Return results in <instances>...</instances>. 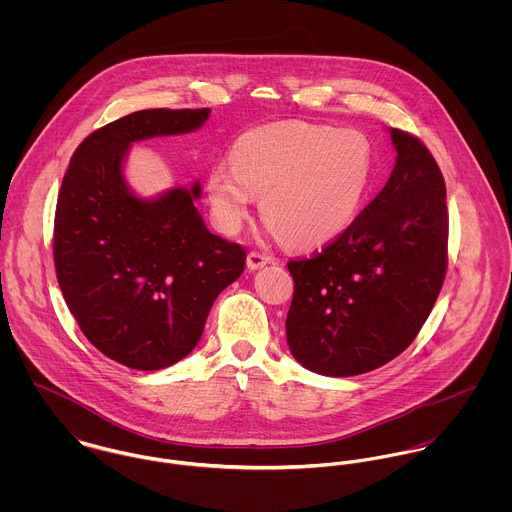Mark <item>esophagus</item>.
<instances>
[{
	"mask_svg": "<svg viewBox=\"0 0 512 512\" xmlns=\"http://www.w3.org/2000/svg\"><path fill=\"white\" fill-rule=\"evenodd\" d=\"M268 262H270V256L264 254V252H258V250H252V252L248 254V258H246V264H248L250 270H258V268L266 266Z\"/></svg>",
	"mask_w": 512,
	"mask_h": 512,
	"instance_id": "1",
	"label": "esophagus"
}]
</instances>
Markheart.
<instances>
[{
  "mask_svg": "<svg viewBox=\"0 0 512 512\" xmlns=\"http://www.w3.org/2000/svg\"><path fill=\"white\" fill-rule=\"evenodd\" d=\"M230 167L215 165L207 193L224 234H236L260 199L264 222L288 244L309 248L357 217L374 171V147L359 130L274 122L238 136Z\"/></svg>",
  "mask_w": 512,
  "mask_h": 512,
  "instance_id": "heart-1",
  "label": "heart"
}]
</instances>
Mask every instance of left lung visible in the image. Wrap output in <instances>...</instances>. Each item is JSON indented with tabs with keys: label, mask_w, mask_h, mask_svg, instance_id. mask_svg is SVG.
Returning a JSON list of instances; mask_svg holds the SVG:
<instances>
[{
	"label": "left lung",
	"mask_w": 512,
	"mask_h": 512,
	"mask_svg": "<svg viewBox=\"0 0 512 512\" xmlns=\"http://www.w3.org/2000/svg\"><path fill=\"white\" fill-rule=\"evenodd\" d=\"M396 165L335 240L288 262L286 319L297 363L355 376L396 359L426 323L447 272L445 181L424 142L390 130Z\"/></svg>",
	"instance_id": "left-lung-1"
}]
</instances>
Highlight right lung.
Here are the masks:
<instances>
[{"mask_svg": "<svg viewBox=\"0 0 512 512\" xmlns=\"http://www.w3.org/2000/svg\"><path fill=\"white\" fill-rule=\"evenodd\" d=\"M209 114H128L84 138L63 177L53 232L57 280L84 337L120 365L159 370L187 357L217 295L244 272V246L209 232L199 215V183L144 201L122 177L130 144L193 132Z\"/></svg>", "mask_w": 512, "mask_h": 512, "instance_id": "right-lung-1", "label": "right lung"}]
</instances>
